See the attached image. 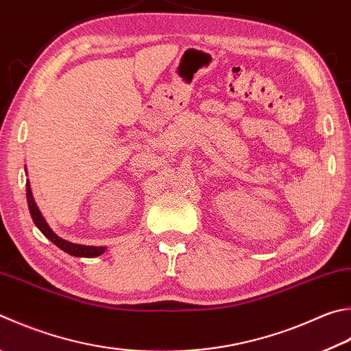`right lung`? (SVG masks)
<instances>
[{
    "label": "right lung",
    "instance_id": "1",
    "mask_svg": "<svg viewBox=\"0 0 351 351\" xmlns=\"http://www.w3.org/2000/svg\"><path fill=\"white\" fill-rule=\"evenodd\" d=\"M25 189H27V204H29L32 219H34L35 226L43 232L44 237L52 241L56 247H60L61 250H64L66 253L72 254V256H80V258H95V256H99V254H103L106 252V247H92V245L73 244V242H69L66 239H62V238L58 237V234L53 233V230L49 227L46 219L43 218L40 208H38V206H36V202L34 199V195H32L29 181L25 182Z\"/></svg>",
    "mask_w": 351,
    "mask_h": 351
}]
</instances>
